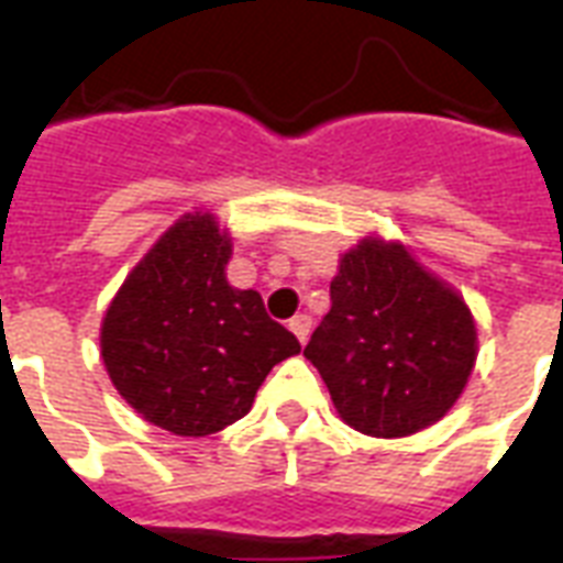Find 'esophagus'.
<instances>
[{
  "label": "esophagus",
  "instance_id": "34e87169",
  "mask_svg": "<svg viewBox=\"0 0 563 563\" xmlns=\"http://www.w3.org/2000/svg\"><path fill=\"white\" fill-rule=\"evenodd\" d=\"M289 330L295 335H298V342L303 344L309 339V330H312V318H309V316H295L289 321Z\"/></svg>",
  "mask_w": 563,
  "mask_h": 563
}]
</instances>
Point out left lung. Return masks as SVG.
<instances>
[{"label":"left lung","mask_w":563,"mask_h":563,"mask_svg":"<svg viewBox=\"0 0 563 563\" xmlns=\"http://www.w3.org/2000/svg\"><path fill=\"white\" fill-rule=\"evenodd\" d=\"M476 353V321L462 295L402 242L365 236L339 260L330 312L303 356L347 427L406 438L453 409Z\"/></svg>","instance_id":"obj_1"}]
</instances>
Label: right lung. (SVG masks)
<instances>
[{
  "label": "right lung",
  "mask_w": 563,
  "mask_h": 563,
  "mask_svg": "<svg viewBox=\"0 0 563 563\" xmlns=\"http://www.w3.org/2000/svg\"><path fill=\"white\" fill-rule=\"evenodd\" d=\"M230 254L233 239L212 212H184L101 318L110 383L172 435L203 438L245 418L268 371L300 353L260 291L230 286Z\"/></svg>",
  "instance_id": "add662e5"
}]
</instances>
